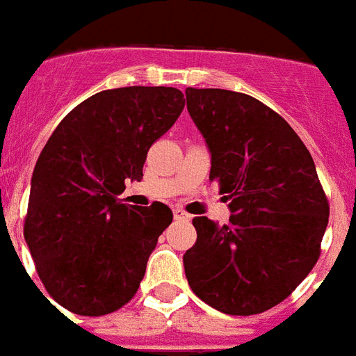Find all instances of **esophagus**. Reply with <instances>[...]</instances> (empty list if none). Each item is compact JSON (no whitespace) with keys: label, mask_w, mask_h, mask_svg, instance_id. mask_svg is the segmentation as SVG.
<instances>
[{"label":"esophagus","mask_w":356,"mask_h":356,"mask_svg":"<svg viewBox=\"0 0 356 356\" xmlns=\"http://www.w3.org/2000/svg\"><path fill=\"white\" fill-rule=\"evenodd\" d=\"M172 213H175L176 220H189V218H191V215L184 211V209H180V207H176V209Z\"/></svg>","instance_id":"34e87169"}]
</instances>
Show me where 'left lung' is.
Segmentation results:
<instances>
[{"mask_svg":"<svg viewBox=\"0 0 356 356\" xmlns=\"http://www.w3.org/2000/svg\"><path fill=\"white\" fill-rule=\"evenodd\" d=\"M186 99L211 154L209 180L232 211L224 226L193 218L189 286L224 314L268 311L320 257L329 202L312 156L280 113L246 93L187 88Z\"/></svg>","mask_w":356,"mask_h":356,"instance_id":"left-lung-1","label":"left lung"}]
</instances>
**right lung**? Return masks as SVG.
Here are the masks:
<instances>
[{"instance_id":"obj_1","label":"right lung","mask_w":356,"mask_h":356,"mask_svg":"<svg viewBox=\"0 0 356 356\" xmlns=\"http://www.w3.org/2000/svg\"><path fill=\"white\" fill-rule=\"evenodd\" d=\"M186 106L176 88L104 90L75 106L40 154L24 237L51 298L81 316H102L138 292L172 211L118 198L141 180L150 145Z\"/></svg>"}]
</instances>
